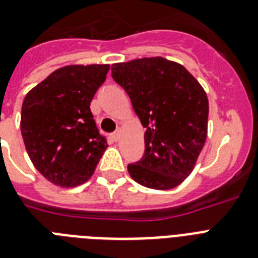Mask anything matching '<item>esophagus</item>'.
<instances>
[{
  "mask_svg": "<svg viewBox=\"0 0 258 258\" xmlns=\"http://www.w3.org/2000/svg\"><path fill=\"white\" fill-rule=\"evenodd\" d=\"M112 138L115 141H119V138H120V130H116V131L112 134Z\"/></svg>",
  "mask_w": 258,
  "mask_h": 258,
  "instance_id": "34e87169",
  "label": "esophagus"
}]
</instances>
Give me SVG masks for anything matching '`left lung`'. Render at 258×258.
<instances>
[{"label": "left lung", "mask_w": 258, "mask_h": 258, "mask_svg": "<svg viewBox=\"0 0 258 258\" xmlns=\"http://www.w3.org/2000/svg\"><path fill=\"white\" fill-rule=\"evenodd\" d=\"M124 88L145 133V155L127 166L135 182L169 190L192 171L208 137L209 100L183 66L163 57H145L111 67Z\"/></svg>", "instance_id": "left-lung-1"}]
</instances>
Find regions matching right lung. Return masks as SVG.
Returning a JSON list of instances; mask_svg holds the SVG:
<instances>
[{"mask_svg": "<svg viewBox=\"0 0 258 258\" xmlns=\"http://www.w3.org/2000/svg\"><path fill=\"white\" fill-rule=\"evenodd\" d=\"M108 71V64L62 67L26 93L22 139L34 167L52 183L87 182L108 147L89 108Z\"/></svg>", "mask_w": 258, "mask_h": 258, "instance_id": "obj_1", "label": "right lung"}]
</instances>
